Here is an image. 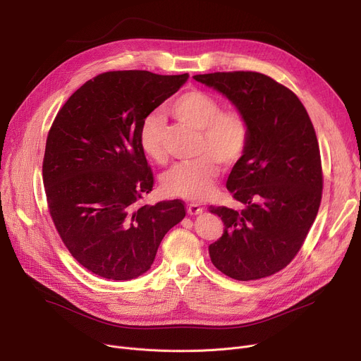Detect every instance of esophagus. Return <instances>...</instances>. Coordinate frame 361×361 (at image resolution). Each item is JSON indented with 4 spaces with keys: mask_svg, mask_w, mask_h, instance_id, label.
Wrapping results in <instances>:
<instances>
[{
    "mask_svg": "<svg viewBox=\"0 0 361 361\" xmlns=\"http://www.w3.org/2000/svg\"><path fill=\"white\" fill-rule=\"evenodd\" d=\"M203 212V207L196 204V203H190L187 206V214L190 216H196V215H200Z\"/></svg>",
    "mask_w": 361,
    "mask_h": 361,
    "instance_id": "34e87169",
    "label": "esophagus"
}]
</instances>
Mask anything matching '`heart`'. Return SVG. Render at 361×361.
Masks as SVG:
<instances>
[{"instance_id":"b5f03b06","label":"heart","mask_w":361,"mask_h":361,"mask_svg":"<svg viewBox=\"0 0 361 361\" xmlns=\"http://www.w3.org/2000/svg\"><path fill=\"white\" fill-rule=\"evenodd\" d=\"M169 112L180 123L200 131L199 157L178 162L166 171L162 188L169 196L203 200L212 192L219 164L233 166L244 157L250 140L249 121L238 109L222 111L219 101L196 89L181 93L169 105ZM139 143L150 161L157 164L166 161L162 117L150 114L143 120Z\"/></svg>"}]
</instances>
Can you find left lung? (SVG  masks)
<instances>
[{
  "mask_svg": "<svg viewBox=\"0 0 361 361\" xmlns=\"http://www.w3.org/2000/svg\"><path fill=\"white\" fill-rule=\"evenodd\" d=\"M249 121L250 140L226 188L241 211L209 206L224 225L209 245L215 268L237 281L271 276L295 257L313 225L324 188L319 143L297 94L256 71L196 74Z\"/></svg>",
  "mask_w": 361,
  "mask_h": 361,
  "instance_id": "left-lung-1",
  "label": "left lung"
}]
</instances>
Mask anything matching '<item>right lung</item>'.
Returning a JSON list of instances; mask_svg holds the SVG:
<instances>
[{"instance_id":"add662e5","label":"right lung","mask_w":361,"mask_h":361,"mask_svg":"<svg viewBox=\"0 0 361 361\" xmlns=\"http://www.w3.org/2000/svg\"><path fill=\"white\" fill-rule=\"evenodd\" d=\"M187 79L143 70L98 74L71 94L49 128L42 164L49 215L71 256L94 275L140 276L185 216L178 199L137 202L154 187L140 126Z\"/></svg>"}]
</instances>
